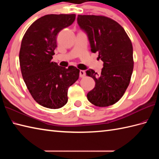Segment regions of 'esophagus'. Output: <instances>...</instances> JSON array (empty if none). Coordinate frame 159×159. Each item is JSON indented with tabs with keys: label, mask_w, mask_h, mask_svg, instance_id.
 Masks as SVG:
<instances>
[{
	"label": "esophagus",
	"mask_w": 159,
	"mask_h": 159,
	"mask_svg": "<svg viewBox=\"0 0 159 159\" xmlns=\"http://www.w3.org/2000/svg\"><path fill=\"white\" fill-rule=\"evenodd\" d=\"M79 74H80V77H84L85 76V70H80V72H79Z\"/></svg>",
	"instance_id": "34e87169"
}]
</instances>
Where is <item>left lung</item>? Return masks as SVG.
<instances>
[{"instance_id": "obj_1", "label": "left lung", "mask_w": 159, "mask_h": 159, "mask_svg": "<svg viewBox=\"0 0 159 159\" xmlns=\"http://www.w3.org/2000/svg\"><path fill=\"white\" fill-rule=\"evenodd\" d=\"M77 22L87 33L92 52H98V58L104 63L100 75L93 70H87V75L96 83L87 99L97 107L112 105L130 83L134 66L130 39L120 24L105 16L79 15Z\"/></svg>"}]
</instances>
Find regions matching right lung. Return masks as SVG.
Here are the masks:
<instances>
[{"instance_id":"add662e5","label":"right lung","mask_w":159,"mask_h":159,"mask_svg":"<svg viewBox=\"0 0 159 159\" xmlns=\"http://www.w3.org/2000/svg\"><path fill=\"white\" fill-rule=\"evenodd\" d=\"M75 18V14L42 16L29 26L22 40L19 60L24 81L33 99L48 109L65 105L68 88L79 79L76 67L66 68L52 61L57 34Z\"/></svg>"}]
</instances>
